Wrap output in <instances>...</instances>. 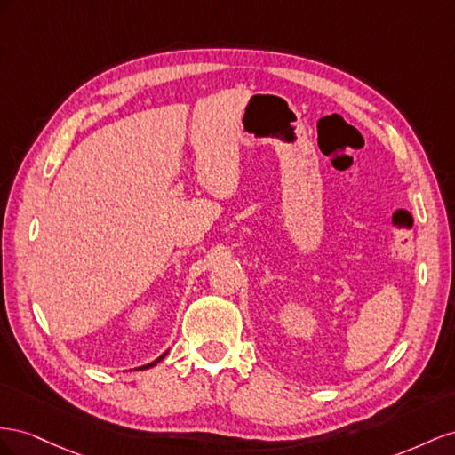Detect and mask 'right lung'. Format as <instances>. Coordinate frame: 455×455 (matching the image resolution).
Segmentation results:
<instances>
[{
    "label": "right lung",
    "mask_w": 455,
    "mask_h": 455,
    "mask_svg": "<svg viewBox=\"0 0 455 455\" xmlns=\"http://www.w3.org/2000/svg\"><path fill=\"white\" fill-rule=\"evenodd\" d=\"M165 355H167V353H164V355H162V356H160V358H156V360H154V362H150V364H147V366H140V368H139V370H148V368H152V366H156V364H158V362H162V360H164V358H165Z\"/></svg>",
    "instance_id": "obj_1"
}]
</instances>
